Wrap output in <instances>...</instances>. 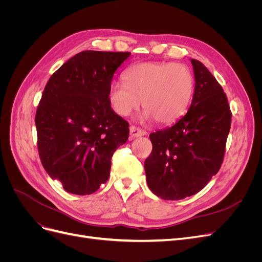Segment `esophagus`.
<instances>
[{"label": "esophagus", "instance_id": "34e87169", "mask_svg": "<svg viewBox=\"0 0 262 262\" xmlns=\"http://www.w3.org/2000/svg\"><path fill=\"white\" fill-rule=\"evenodd\" d=\"M143 136H146V132L144 130H141L134 125L130 126V138L131 139H136V138L143 137Z\"/></svg>", "mask_w": 262, "mask_h": 262}]
</instances>
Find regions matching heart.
<instances>
[{"mask_svg": "<svg viewBox=\"0 0 262 262\" xmlns=\"http://www.w3.org/2000/svg\"><path fill=\"white\" fill-rule=\"evenodd\" d=\"M124 82H114L108 99L114 112L128 117L142 107L143 119L168 125L184 116L192 100L195 81L187 66L172 62H143L124 73Z\"/></svg>", "mask_w": 262, "mask_h": 262, "instance_id": "obj_1", "label": "heart"}]
</instances>
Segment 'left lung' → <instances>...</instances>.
<instances>
[{"instance_id": "1", "label": "left lung", "mask_w": 262, "mask_h": 262, "mask_svg": "<svg viewBox=\"0 0 262 262\" xmlns=\"http://www.w3.org/2000/svg\"><path fill=\"white\" fill-rule=\"evenodd\" d=\"M195 89L187 114L172 126L149 134L147 186L164 200H181L202 190L223 163L232 114L210 71L191 59Z\"/></svg>"}]
</instances>
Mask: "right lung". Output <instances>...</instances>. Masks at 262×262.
<instances>
[{"mask_svg": "<svg viewBox=\"0 0 262 262\" xmlns=\"http://www.w3.org/2000/svg\"><path fill=\"white\" fill-rule=\"evenodd\" d=\"M130 52L87 50L51 75L36 113L38 152L66 191L92 194L110 175L115 150L129 138V123L108 99L116 70Z\"/></svg>", "mask_w": 262, "mask_h": 262, "instance_id": "1", "label": "right lung"}]
</instances>
